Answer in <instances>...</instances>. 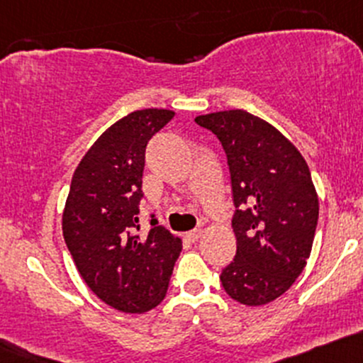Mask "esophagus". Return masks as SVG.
I'll use <instances>...</instances> for the list:
<instances>
[{
  "instance_id": "esophagus-1",
  "label": "esophagus",
  "mask_w": 363,
  "mask_h": 363,
  "mask_svg": "<svg viewBox=\"0 0 363 363\" xmlns=\"http://www.w3.org/2000/svg\"><path fill=\"white\" fill-rule=\"evenodd\" d=\"M186 238H188V240H189L191 242H196V241L200 240V238H201V229H194V230H189V233L186 234Z\"/></svg>"
}]
</instances>
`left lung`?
<instances>
[{"mask_svg": "<svg viewBox=\"0 0 363 363\" xmlns=\"http://www.w3.org/2000/svg\"><path fill=\"white\" fill-rule=\"evenodd\" d=\"M225 151L236 212V257L220 281L233 300L270 303L305 269L318 220V196L296 146L246 110L198 115Z\"/></svg>", "mask_w": 363, "mask_h": 363, "instance_id": "8db88e82", "label": "left lung"}]
</instances>
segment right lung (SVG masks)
Listing matches in <instances>:
<instances>
[{
    "label": "right lung",
    "mask_w": 363,
    "mask_h": 363,
    "mask_svg": "<svg viewBox=\"0 0 363 363\" xmlns=\"http://www.w3.org/2000/svg\"><path fill=\"white\" fill-rule=\"evenodd\" d=\"M175 111L136 110L110 125L75 169L62 229L79 274L101 301L125 313L162 303L182 241L151 218L141 236L145 150Z\"/></svg>",
    "instance_id": "obj_1"
}]
</instances>
